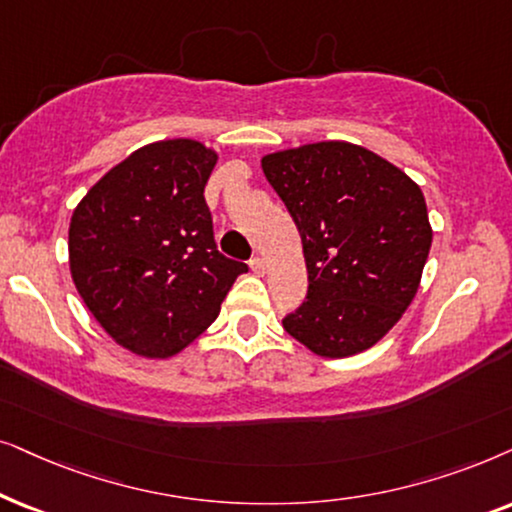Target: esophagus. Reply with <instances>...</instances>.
<instances>
[{
	"instance_id": "obj_1",
	"label": "esophagus",
	"mask_w": 512,
	"mask_h": 512,
	"mask_svg": "<svg viewBox=\"0 0 512 512\" xmlns=\"http://www.w3.org/2000/svg\"><path fill=\"white\" fill-rule=\"evenodd\" d=\"M250 269L255 271V274H264V269H267V264H264V257H260V255H255L250 260Z\"/></svg>"
}]
</instances>
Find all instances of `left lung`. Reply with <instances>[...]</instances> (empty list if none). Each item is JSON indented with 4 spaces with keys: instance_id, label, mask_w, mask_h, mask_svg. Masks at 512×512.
<instances>
[{
    "instance_id": "obj_1",
    "label": "left lung",
    "mask_w": 512,
    "mask_h": 512,
    "mask_svg": "<svg viewBox=\"0 0 512 512\" xmlns=\"http://www.w3.org/2000/svg\"><path fill=\"white\" fill-rule=\"evenodd\" d=\"M295 220L309 290L283 318L323 358L370 349L417 295L433 231L419 185L351 142H316L262 159Z\"/></svg>"
}]
</instances>
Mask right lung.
Masks as SVG:
<instances>
[{"mask_svg": "<svg viewBox=\"0 0 512 512\" xmlns=\"http://www.w3.org/2000/svg\"><path fill=\"white\" fill-rule=\"evenodd\" d=\"M215 161L196 140L154 142L109 170L72 215L74 285L95 320L138 356L185 349L248 271L217 250L203 196Z\"/></svg>", "mask_w": 512, "mask_h": 512, "instance_id": "obj_1", "label": "right lung"}]
</instances>
